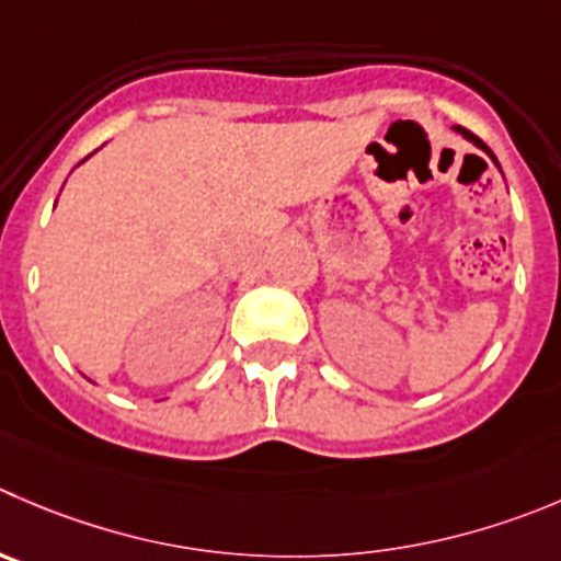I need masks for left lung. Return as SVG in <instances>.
<instances>
[{
    "mask_svg": "<svg viewBox=\"0 0 561 561\" xmlns=\"http://www.w3.org/2000/svg\"><path fill=\"white\" fill-rule=\"evenodd\" d=\"M462 131V135H466L468 137V140H471L473 142V146H479V148H484V151H488L490 153V148L488 146H484V142L482 140H479V137L477 135H471V131H468V129H460ZM490 157H493V153H490ZM495 159V157H493ZM495 164H499V162H495Z\"/></svg>",
    "mask_w": 561,
    "mask_h": 561,
    "instance_id": "obj_1",
    "label": "left lung"
}]
</instances>
